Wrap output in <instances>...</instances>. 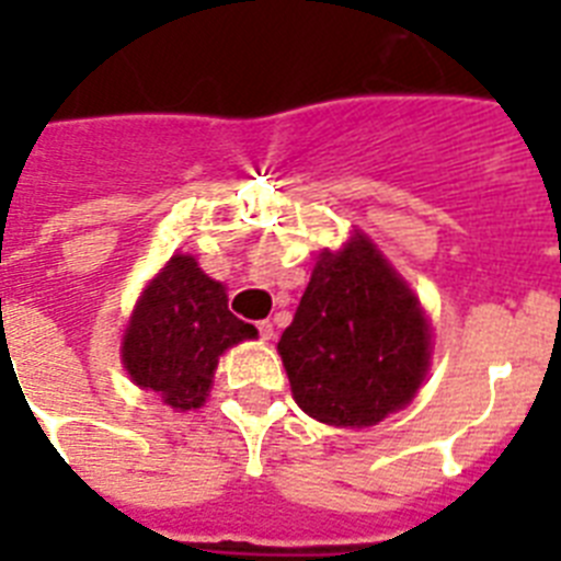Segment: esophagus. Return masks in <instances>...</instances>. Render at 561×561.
<instances>
[{
  "instance_id": "obj_1",
  "label": "esophagus",
  "mask_w": 561,
  "mask_h": 561,
  "mask_svg": "<svg viewBox=\"0 0 561 561\" xmlns=\"http://www.w3.org/2000/svg\"><path fill=\"white\" fill-rule=\"evenodd\" d=\"M257 334H261V340L264 342H272L275 340V323H270V320H261V323H257Z\"/></svg>"
}]
</instances>
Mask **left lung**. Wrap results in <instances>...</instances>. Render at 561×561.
Wrapping results in <instances>:
<instances>
[{"instance_id":"obj_1","label":"left lung","mask_w":561,"mask_h":561,"mask_svg":"<svg viewBox=\"0 0 561 561\" xmlns=\"http://www.w3.org/2000/svg\"><path fill=\"white\" fill-rule=\"evenodd\" d=\"M427 314L365 232L317 261L277 342L291 396L331 427H374L408 408L430 370Z\"/></svg>"}]
</instances>
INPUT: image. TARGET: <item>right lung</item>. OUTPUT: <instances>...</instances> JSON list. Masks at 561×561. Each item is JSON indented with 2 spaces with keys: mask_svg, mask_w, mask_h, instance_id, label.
<instances>
[{
  "mask_svg": "<svg viewBox=\"0 0 561 561\" xmlns=\"http://www.w3.org/2000/svg\"><path fill=\"white\" fill-rule=\"evenodd\" d=\"M255 336V325L227 309L225 286L207 277L196 257L173 255L134 306L123 368L134 385L185 413L205 404L219 356Z\"/></svg>",
  "mask_w": 561,
  "mask_h": 561,
  "instance_id": "right-lung-1",
  "label": "right lung"
}]
</instances>
